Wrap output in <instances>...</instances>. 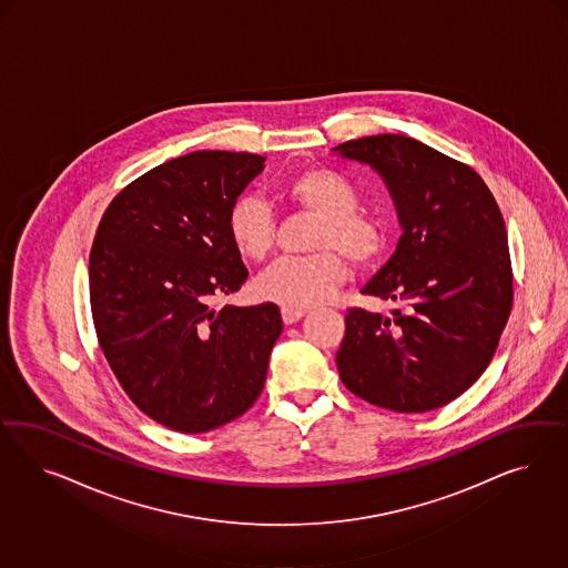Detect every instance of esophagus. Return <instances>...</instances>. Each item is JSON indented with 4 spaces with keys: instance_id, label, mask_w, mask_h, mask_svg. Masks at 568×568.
Segmentation results:
<instances>
[{
    "instance_id": "obj_1",
    "label": "esophagus",
    "mask_w": 568,
    "mask_h": 568,
    "mask_svg": "<svg viewBox=\"0 0 568 568\" xmlns=\"http://www.w3.org/2000/svg\"><path fill=\"white\" fill-rule=\"evenodd\" d=\"M304 314H306V310L302 308L281 310V316H283V323H285V325H293V323H297V321H300Z\"/></svg>"
}]
</instances>
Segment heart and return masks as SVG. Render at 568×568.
<instances>
[{
    "label": "heart",
    "instance_id": "b5f03b06",
    "mask_svg": "<svg viewBox=\"0 0 568 568\" xmlns=\"http://www.w3.org/2000/svg\"><path fill=\"white\" fill-rule=\"evenodd\" d=\"M283 195L323 216L312 243L318 254L278 260L256 278V293L260 300L283 308H310L327 302L344 283V262L333 250L352 262H368L383 247V229L373 216L358 210L361 193L342 172H300L287 181ZM226 231L241 256L254 262L266 258L275 243L273 212L256 195H243L231 206Z\"/></svg>",
    "mask_w": 568,
    "mask_h": 568
}]
</instances>
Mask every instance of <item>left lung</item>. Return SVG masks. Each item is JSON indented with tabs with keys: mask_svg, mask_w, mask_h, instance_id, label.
Wrapping results in <instances>:
<instances>
[{
	"mask_svg": "<svg viewBox=\"0 0 568 568\" xmlns=\"http://www.w3.org/2000/svg\"><path fill=\"white\" fill-rule=\"evenodd\" d=\"M331 152L377 172L402 229L392 258L362 287L402 310H347L339 377L387 410L442 408L481 377L513 306L498 204L477 172L418 139L383 133Z\"/></svg>",
	"mask_w": 568,
	"mask_h": 568,
	"instance_id": "obj_1",
	"label": "left lung"
}]
</instances>
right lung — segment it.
<instances>
[{
  "instance_id": "right-lung-1",
  "label": "right lung",
  "mask_w": 568,
  "mask_h": 568,
  "mask_svg": "<svg viewBox=\"0 0 568 568\" xmlns=\"http://www.w3.org/2000/svg\"><path fill=\"white\" fill-rule=\"evenodd\" d=\"M264 155L202 150L155 166L112 200L89 256L103 356L155 423L206 433L264 387L283 321L275 304L210 306L247 278L226 216Z\"/></svg>"
}]
</instances>
